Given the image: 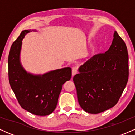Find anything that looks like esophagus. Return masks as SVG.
<instances>
[{"label": "esophagus", "instance_id": "obj_1", "mask_svg": "<svg viewBox=\"0 0 135 135\" xmlns=\"http://www.w3.org/2000/svg\"><path fill=\"white\" fill-rule=\"evenodd\" d=\"M77 68L76 66H74V67L72 68V76H74V75L77 74Z\"/></svg>", "mask_w": 135, "mask_h": 135}]
</instances>
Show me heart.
I'll return each mask as SVG.
<instances>
[{"label":"heart","instance_id":"obj_1","mask_svg":"<svg viewBox=\"0 0 135 135\" xmlns=\"http://www.w3.org/2000/svg\"><path fill=\"white\" fill-rule=\"evenodd\" d=\"M93 52H94V51H92L91 52V55H93Z\"/></svg>","mask_w":135,"mask_h":135}]
</instances>
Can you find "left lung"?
I'll return each mask as SVG.
<instances>
[{"mask_svg": "<svg viewBox=\"0 0 135 135\" xmlns=\"http://www.w3.org/2000/svg\"><path fill=\"white\" fill-rule=\"evenodd\" d=\"M73 78L79 103L85 112L97 114L117 104L129 76L126 44L115 31L110 47L79 68Z\"/></svg>", "mask_w": 135, "mask_h": 135, "instance_id": "1", "label": "left lung"}]
</instances>
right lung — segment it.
Wrapping results in <instances>:
<instances>
[{
  "instance_id": "add662e5",
  "label": "right lung",
  "mask_w": 135,
  "mask_h": 135,
  "mask_svg": "<svg viewBox=\"0 0 135 135\" xmlns=\"http://www.w3.org/2000/svg\"><path fill=\"white\" fill-rule=\"evenodd\" d=\"M36 30H25L11 47L8 58L11 88L23 109L36 115H49L56 107L59 95L65 82L70 79L72 69L65 67L43 74L27 72L20 60L25 36Z\"/></svg>"
}]
</instances>
